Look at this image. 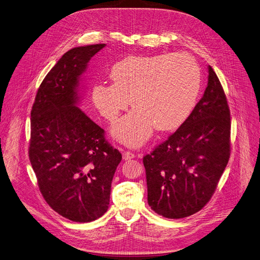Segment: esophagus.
Wrapping results in <instances>:
<instances>
[{
    "label": "esophagus",
    "mask_w": 260,
    "mask_h": 260,
    "mask_svg": "<svg viewBox=\"0 0 260 260\" xmlns=\"http://www.w3.org/2000/svg\"><path fill=\"white\" fill-rule=\"evenodd\" d=\"M134 157H135V154H134L133 152H131V151H125V152L123 153V159H125V160L132 159V158H134Z\"/></svg>",
    "instance_id": "esophagus-1"
}]
</instances>
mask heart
<instances>
[{"label":"heart","instance_id":"heart-1","mask_svg":"<svg viewBox=\"0 0 260 260\" xmlns=\"http://www.w3.org/2000/svg\"><path fill=\"white\" fill-rule=\"evenodd\" d=\"M112 84L96 83L91 100L100 114L113 122L127 109H134L112 128L116 139L128 146L141 145L153 127L169 131L191 114L200 90L201 74L186 54L130 56L115 63L109 73Z\"/></svg>","mask_w":260,"mask_h":260}]
</instances>
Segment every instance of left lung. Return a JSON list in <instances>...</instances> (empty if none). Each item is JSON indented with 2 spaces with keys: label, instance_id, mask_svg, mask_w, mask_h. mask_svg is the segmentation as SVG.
Here are the masks:
<instances>
[{
  "label": "left lung",
  "instance_id": "1",
  "mask_svg": "<svg viewBox=\"0 0 260 260\" xmlns=\"http://www.w3.org/2000/svg\"><path fill=\"white\" fill-rule=\"evenodd\" d=\"M231 116L223 88L208 66L201 100L169 138L143 156L147 201L157 214L182 218L213 195L231 153Z\"/></svg>",
  "mask_w": 260,
  "mask_h": 260
}]
</instances>
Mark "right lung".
Returning a JSON list of instances; mask_svg holds the SVG:
<instances>
[{
  "label": "right lung",
  "mask_w": 260,
  "mask_h": 260,
  "mask_svg": "<svg viewBox=\"0 0 260 260\" xmlns=\"http://www.w3.org/2000/svg\"><path fill=\"white\" fill-rule=\"evenodd\" d=\"M105 44L68 51L43 80L31 110L29 159L42 195L60 215L77 222L109 208L122 159L105 131L76 105L80 76Z\"/></svg>",
  "instance_id": "obj_1"
}]
</instances>
